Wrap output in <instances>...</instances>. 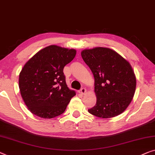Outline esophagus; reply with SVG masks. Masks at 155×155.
<instances>
[{
  "label": "esophagus",
  "instance_id": "obj_1",
  "mask_svg": "<svg viewBox=\"0 0 155 155\" xmlns=\"http://www.w3.org/2000/svg\"><path fill=\"white\" fill-rule=\"evenodd\" d=\"M86 91H87L86 89L84 88V87H82V88L79 91V92L81 94H84L85 93H86Z\"/></svg>",
  "mask_w": 155,
  "mask_h": 155
}]
</instances>
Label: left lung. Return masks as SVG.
<instances>
[{
  "instance_id": "1",
  "label": "left lung",
  "mask_w": 155,
  "mask_h": 155,
  "mask_svg": "<svg viewBox=\"0 0 155 155\" xmlns=\"http://www.w3.org/2000/svg\"><path fill=\"white\" fill-rule=\"evenodd\" d=\"M81 55L95 81L96 104L88 112L101 118L120 115L135 94L136 79L131 65L116 51L106 48L84 50Z\"/></svg>"
}]
</instances>
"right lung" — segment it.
Listing matches in <instances>:
<instances>
[{"label": "right lung", "instance_id": "1", "mask_svg": "<svg viewBox=\"0 0 155 155\" xmlns=\"http://www.w3.org/2000/svg\"><path fill=\"white\" fill-rule=\"evenodd\" d=\"M76 50L50 45L26 63L19 74V87L28 109L40 117H55L66 110L75 92L67 86L64 68Z\"/></svg>", "mask_w": 155, "mask_h": 155}]
</instances>
